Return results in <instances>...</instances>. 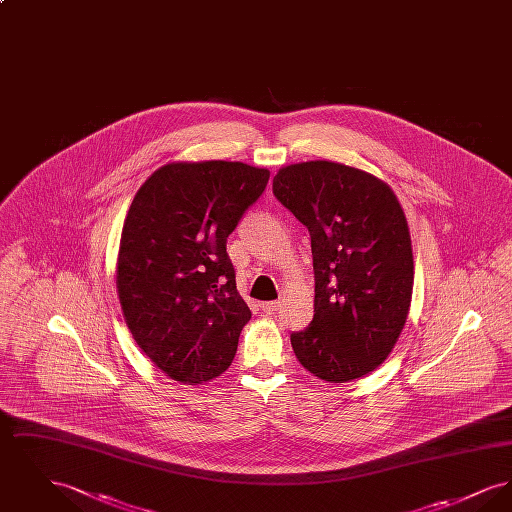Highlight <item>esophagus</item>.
Segmentation results:
<instances>
[{"label":"esophagus","mask_w":512,"mask_h":512,"mask_svg":"<svg viewBox=\"0 0 512 512\" xmlns=\"http://www.w3.org/2000/svg\"><path fill=\"white\" fill-rule=\"evenodd\" d=\"M280 307H282L280 301H265V303H261V309H263L267 315H274Z\"/></svg>","instance_id":"1"}]
</instances>
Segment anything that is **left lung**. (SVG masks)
I'll return each instance as SVG.
<instances>
[{
  "label": "left lung",
  "instance_id": "obj_1",
  "mask_svg": "<svg viewBox=\"0 0 512 512\" xmlns=\"http://www.w3.org/2000/svg\"><path fill=\"white\" fill-rule=\"evenodd\" d=\"M272 192L311 234L315 315L292 334L297 361L330 384L370 374L399 340L413 297L411 234L397 195L334 161L282 167Z\"/></svg>",
  "mask_w": 512,
  "mask_h": 512
}]
</instances>
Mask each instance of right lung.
<instances>
[{
  "mask_svg": "<svg viewBox=\"0 0 512 512\" xmlns=\"http://www.w3.org/2000/svg\"><path fill=\"white\" fill-rule=\"evenodd\" d=\"M268 176L240 161H176L134 195L117 293L132 338L176 382H209L236 355L251 311L236 288L226 238Z\"/></svg>",
  "mask_w": 512,
  "mask_h": 512,
  "instance_id": "obj_1",
  "label": "right lung"
}]
</instances>
